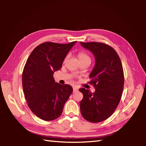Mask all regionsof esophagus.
Masks as SVG:
<instances>
[{
  "label": "esophagus",
  "instance_id": "34e87169",
  "mask_svg": "<svg viewBox=\"0 0 146 146\" xmlns=\"http://www.w3.org/2000/svg\"><path fill=\"white\" fill-rule=\"evenodd\" d=\"M73 92H75L78 90V89L76 87H73Z\"/></svg>",
  "mask_w": 146,
  "mask_h": 146
}]
</instances>
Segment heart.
Wrapping results in <instances>:
<instances>
[{
    "label": "heart",
    "mask_w": 146,
    "mask_h": 146,
    "mask_svg": "<svg viewBox=\"0 0 146 146\" xmlns=\"http://www.w3.org/2000/svg\"><path fill=\"white\" fill-rule=\"evenodd\" d=\"M78 60L80 61H90V58L89 57V56L85 52H80L78 54Z\"/></svg>",
    "instance_id": "b5f03b06"
}]
</instances>
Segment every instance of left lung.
I'll return each instance as SVG.
<instances>
[{
    "label": "left lung",
    "mask_w": 146,
    "mask_h": 146,
    "mask_svg": "<svg viewBox=\"0 0 146 146\" xmlns=\"http://www.w3.org/2000/svg\"><path fill=\"white\" fill-rule=\"evenodd\" d=\"M95 57V66L89 78L95 92L80 88L83 95L80 111L88 122L97 123L111 115L122 97L124 77L120 59L114 49L101 42H80Z\"/></svg>",
    "instance_id": "left-lung-1"
}]
</instances>
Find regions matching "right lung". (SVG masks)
I'll return each instance as SVG.
<instances>
[{
	"mask_svg": "<svg viewBox=\"0 0 146 146\" xmlns=\"http://www.w3.org/2000/svg\"><path fill=\"white\" fill-rule=\"evenodd\" d=\"M76 42L42 43L27 58L22 76L24 94L31 110L39 119H56L73 92L70 85L55 82L53 74L61 69L64 58Z\"/></svg>",
	"mask_w": 146,
	"mask_h": 146,
	"instance_id": "right-lung-1",
	"label": "right lung"
}]
</instances>
